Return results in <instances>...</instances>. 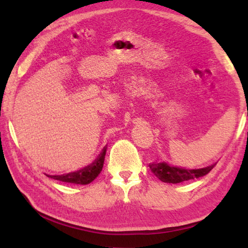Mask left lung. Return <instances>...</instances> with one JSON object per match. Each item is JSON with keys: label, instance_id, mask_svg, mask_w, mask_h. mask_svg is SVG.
I'll use <instances>...</instances> for the list:
<instances>
[{"label": "left lung", "instance_id": "left-lung-1", "mask_svg": "<svg viewBox=\"0 0 248 248\" xmlns=\"http://www.w3.org/2000/svg\"><path fill=\"white\" fill-rule=\"evenodd\" d=\"M151 171L160 179L161 181L166 183H180L183 181L191 180V179L205 176L211 171L214 165L208 166L200 170H184L176 166H170L164 162L152 163L149 164Z\"/></svg>", "mask_w": 248, "mask_h": 248}]
</instances>
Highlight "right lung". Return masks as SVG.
<instances>
[{"label":"right lung","mask_w":248,"mask_h":248,"mask_svg":"<svg viewBox=\"0 0 248 248\" xmlns=\"http://www.w3.org/2000/svg\"><path fill=\"white\" fill-rule=\"evenodd\" d=\"M105 152H107V148H104L101 152V155H99L98 159L94 161L93 164L89 166L83 168V170L78 171H73L69 173H65V175H59V176H49L50 178H53L55 180H59L62 182H68V183H75V184H88L94 179L98 177L100 171L102 170Z\"/></svg>","instance_id":"1"}]
</instances>
